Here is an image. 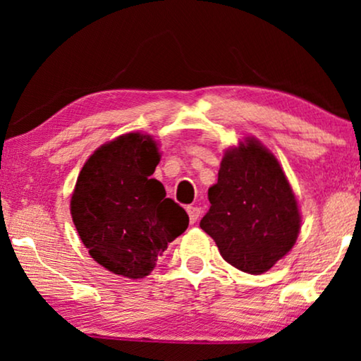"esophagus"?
I'll return each instance as SVG.
<instances>
[{
  "label": "esophagus",
  "mask_w": 361,
  "mask_h": 361,
  "mask_svg": "<svg viewBox=\"0 0 361 361\" xmlns=\"http://www.w3.org/2000/svg\"><path fill=\"white\" fill-rule=\"evenodd\" d=\"M187 214H189L190 224H195V221L199 220V216H200V207H197V205L187 207Z\"/></svg>",
  "instance_id": "34e87169"
}]
</instances>
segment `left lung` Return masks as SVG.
Instances as JSON below:
<instances>
[{
    "label": "left lung",
    "mask_w": 361,
    "mask_h": 361,
    "mask_svg": "<svg viewBox=\"0 0 361 361\" xmlns=\"http://www.w3.org/2000/svg\"><path fill=\"white\" fill-rule=\"evenodd\" d=\"M209 200L200 228L236 269L263 274L293 250L298 200L278 159L255 137L225 151Z\"/></svg>",
    "instance_id": "1"
}]
</instances>
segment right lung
<instances>
[{"label":"right lung","instance_id":"obj_1","mask_svg":"<svg viewBox=\"0 0 361 361\" xmlns=\"http://www.w3.org/2000/svg\"><path fill=\"white\" fill-rule=\"evenodd\" d=\"M161 154L149 135L126 133L83 164L71 199L73 225L98 264L145 278L157 256L189 226V215L152 179Z\"/></svg>","mask_w":361,"mask_h":361}]
</instances>
